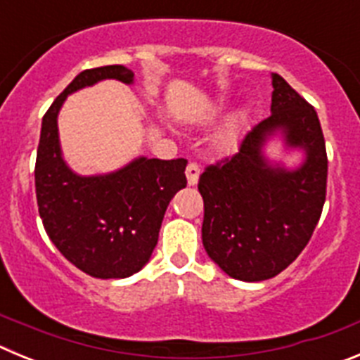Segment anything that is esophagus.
I'll return each instance as SVG.
<instances>
[{
    "label": "esophagus",
    "mask_w": 360,
    "mask_h": 360,
    "mask_svg": "<svg viewBox=\"0 0 360 360\" xmlns=\"http://www.w3.org/2000/svg\"><path fill=\"white\" fill-rule=\"evenodd\" d=\"M186 176H187V184H189V186H196V182H198V176H200V165L195 164V162H191V164L187 165Z\"/></svg>",
    "instance_id": "1"
}]
</instances>
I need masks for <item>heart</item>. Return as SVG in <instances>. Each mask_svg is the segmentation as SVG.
I'll return each mask as SVG.
<instances>
[{
  "label": "heart",
  "mask_w": 360,
  "mask_h": 360,
  "mask_svg": "<svg viewBox=\"0 0 360 360\" xmlns=\"http://www.w3.org/2000/svg\"><path fill=\"white\" fill-rule=\"evenodd\" d=\"M236 124H232V126H229L225 131H221L218 135V139H216V142H218V146H229L232 141H234V136H236Z\"/></svg>",
  "instance_id": "heart-1"
}]
</instances>
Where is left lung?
<instances>
[{"mask_svg": "<svg viewBox=\"0 0 360 360\" xmlns=\"http://www.w3.org/2000/svg\"><path fill=\"white\" fill-rule=\"evenodd\" d=\"M269 119L256 124L234 155L200 174L202 241L225 274L265 281L287 269L310 241L326 198L328 158L316 110L272 73ZM279 134L304 162L288 170L270 161L264 146Z\"/></svg>", "mask_w": 360, "mask_h": 360, "instance_id": "8db88e82", "label": "left lung"}]
</instances>
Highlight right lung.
<instances>
[{
    "mask_svg": "<svg viewBox=\"0 0 360 360\" xmlns=\"http://www.w3.org/2000/svg\"><path fill=\"white\" fill-rule=\"evenodd\" d=\"M106 79L133 84L122 65L84 70L44 113L36 160V196L44 231L70 263L98 279L129 278L157 247L171 198L187 186L186 158L139 157L117 171L82 176L63 158L57 117L73 91Z\"/></svg>",
    "mask_w": 360,
    "mask_h": 360,
    "instance_id": "right-lung-1",
    "label": "right lung"
}]
</instances>
